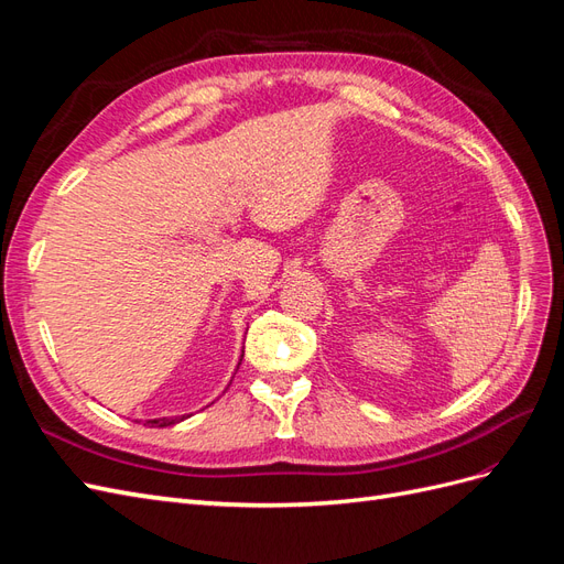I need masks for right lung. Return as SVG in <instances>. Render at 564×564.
<instances>
[{
    "label": "right lung",
    "instance_id": "add662e5",
    "mask_svg": "<svg viewBox=\"0 0 564 564\" xmlns=\"http://www.w3.org/2000/svg\"><path fill=\"white\" fill-rule=\"evenodd\" d=\"M242 362V360H240ZM183 419H187V416H162V419H150V421H145L150 429H166V425H174V423H178V421H183Z\"/></svg>",
    "mask_w": 564,
    "mask_h": 564
}]
</instances>
